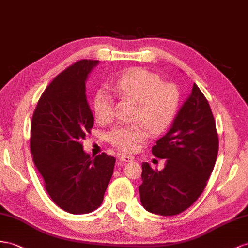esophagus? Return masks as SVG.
<instances>
[{"label":"esophagus","mask_w":248,"mask_h":248,"mask_svg":"<svg viewBox=\"0 0 248 248\" xmlns=\"http://www.w3.org/2000/svg\"><path fill=\"white\" fill-rule=\"evenodd\" d=\"M118 158H119V160L123 162H131L134 160V157L130 156V155H125V154H119Z\"/></svg>","instance_id":"obj_1"}]
</instances>
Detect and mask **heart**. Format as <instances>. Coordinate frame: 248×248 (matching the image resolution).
<instances>
[{
  "label": "heart",
  "instance_id": "obj_1",
  "mask_svg": "<svg viewBox=\"0 0 248 248\" xmlns=\"http://www.w3.org/2000/svg\"><path fill=\"white\" fill-rule=\"evenodd\" d=\"M112 91L120 97L136 100V118L141 119L150 129L160 131L172 120L179 104L178 89L173 84L162 82L158 74L144 68H132L113 82ZM94 115L98 123L111 120L114 114L112 93L100 89L95 94ZM147 129L140 124H118L108 133L107 139L124 151H134L148 138Z\"/></svg>",
  "mask_w": 248,
  "mask_h": 248
}]
</instances>
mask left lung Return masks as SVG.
<instances>
[{"label": "left lung", "instance_id": "left-lung-1", "mask_svg": "<svg viewBox=\"0 0 248 248\" xmlns=\"http://www.w3.org/2000/svg\"><path fill=\"white\" fill-rule=\"evenodd\" d=\"M218 135L208 101L196 84L179 108L169 131L152 148L166 159L161 170L142 163L140 201L148 212L174 216L199 198L218 154Z\"/></svg>", "mask_w": 248, "mask_h": 248}]
</instances>
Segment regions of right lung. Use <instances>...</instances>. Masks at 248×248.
Here are the masks:
<instances>
[{
	"label": "right lung",
	"instance_id": "right-lung-1",
	"mask_svg": "<svg viewBox=\"0 0 248 248\" xmlns=\"http://www.w3.org/2000/svg\"><path fill=\"white\" fill-rule=\"evenodd\" d=\"M98 62L81 60L56 76L31 122V153L47 192L56 205L74 215L101 204L115 164L106 153L90 157L81 144L94 124L86 82Z\"/></svg>",
	"mask_w": 248,
	"mask_h": 248
}]
</instances>
